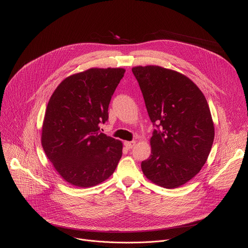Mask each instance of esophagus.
Wrapping results in <instances>:
<instances>
[{
  "label": "esophagus",
  "instance_id": "34e87169",
  "mask_svg": "<svg viewBox=\"0 0 248 248\" xmlns=\"http://www.w3.org/2000/svg\"><path fill=\"white\" fill-rule=\"evenodd\" d=\"M135 145H136V141H135V140H133V141H124V146H125V148H127V149L134 148Z\"/></svg>",
  "mask_w": 248,
  "mask_h": 248
}]
</instances>
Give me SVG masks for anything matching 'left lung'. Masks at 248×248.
Masks as SVG:
<instances>
[{"label":"left lung","instance_id":"1","mask_svg":"<svg viewBox=\"0 0 248 248\" xmlns=\"http://www.w3.org/2000/svg\"><path fill=\"white\" fill-rule=\"evenodd\" d=\"M152 123L161 129L150 140L152 154L141 171L154 184L174 189L205 165L214 140L208 102L189 77L157 65L132 68Z\"/></svg>","mask_w":248,"mask_h":248}]
</instances>
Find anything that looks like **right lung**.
<instances>
[{
	"label": "right lung",
	"mask_w": 248,
	"mask_h": 248,
	"mask_svg": "<svg viewBox=\"0 0 248 248\" xmlns=\"http://www.w3.org/2000/svg\"><path fill=\"white\" fill-rule=\"evenodd\" d=\"M125 69L89 68L65 78L52 93L41 144L60 177L89 188L108 179L123 155V142L99 131Z\"/></svg>",
	"instance_id": "right-lung-1"
}]
</instances>
